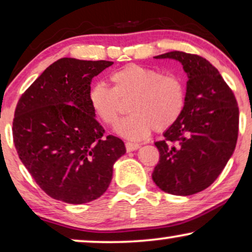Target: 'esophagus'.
<instances>
[{
	"mask_svg": "<svg viewBox=\"0 0 252 252\" xmlns=\"http://www.w3.org/2000/svg\"><path fill=\"white\" fill-rule=\"evenodd\" d=\"M140 148V145L138 144H131V142H127L126 144V150L127 152H134Z\"/></svg>",
	"mask_w": 252,
	"mask_h": 252,
	"instance_id": "34e87169",
	"label": "esophagus"
}]
</instances>
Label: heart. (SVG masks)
<instances>
[{"label": "heart", "mask_w": 252, "mask_h": 252, "mask_svg": "<svg viewBox=\"0 0 252 252\" xmlns=\"http://www.w3.org/2000/svg\"><path fill=\"white\" fill-rule=\"evenodd\" d=\"M113 89L97 83L89 92L92 111L102 123L114 125L120 116V99L132 97L131 116L116 126V132L131 141H141L154 128L163 131L181 116L186 102L182 79L174 74L162 76L153 67L127 64L110 76Z\"/></svg>", "instance_id": "heart-1"}]
</instances>
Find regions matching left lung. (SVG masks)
Instances as JSON below:
<instances>
[{
  "label": "left lung",
  "instance_id": "left-lung-1",
  "mask_svg": "<svg viewBox=\"0 0 252 252\" xmlns=\"http://www.w3.org/2000/svg\"><path fill=\"white\" fill-rule=\"evenodd\" d=\"M155 58L180 62L188 80L181 116L155 142L160 160L152 178L161 190L188 196L209 187L228 163L240 111L230 88L206 58L181 51Z\"/></svg>",
  "mask_w": 252,
  "mask_h": 252
}]
</instances>
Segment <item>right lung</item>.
Returning a JSON list of instances; mask_svg holds the SVG:
<instances>
[{
  "label": "right lung",
  "instance_id": "add662e5",
  "mask_svg": "<svg viewBox=\"0 0 252 252\" xmlns=\"http://www.w3.org/2000/svg\"><path fill=\"white\" fill-rule=\"evenodd\" d=\"M112 64L61 58L17 102L12 135L18 157L55 200H97L110 186L113 164L126 153L121 139L104 136L89 102L93 77Z\"/></svg>",
  "mask_w": 252,
  "mask_h": 252
}]
</instances>
